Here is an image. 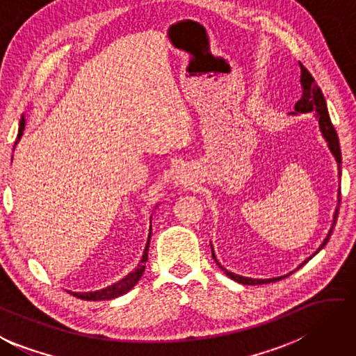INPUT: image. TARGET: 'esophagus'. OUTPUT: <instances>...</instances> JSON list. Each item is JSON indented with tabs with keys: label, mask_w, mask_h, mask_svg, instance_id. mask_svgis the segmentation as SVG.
<instances>
[{
	"label": "esophagus",
	"mask_w": 356,
	"mask_h": 356,
	"mask_svg": "<svg viewBox=\"0 0 356 356\" xmlns=\"http://www.w3.org/2000/svg\"><path fill=\"white\" fill-rule=\"evenodd\" d=\"M176 180H177V182H179V184H184V182H185V180H186V177L184 176V174H180V172H177V176H176Z\"/></svg>",
	"instance_id": "1"
}]
</instances>
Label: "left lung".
<instances>
[{
	"instance_id": "1",
	"label": "left lung",
	"mask_w": 356,
	"mask_h": 356,
	"mask_svg": "<svg viewBox=\"0 0 356 356\" xmlns=\"http://www.w3.org/2000/svg\"><path fill=\"white\" fill-rule=\"evenodd\" d=\"M300 65V86H302V98L296 102L294 106V115L297 113H309V112H316L314 116L316 118L319 120V127H321V132L322 135H324L325 141L328 143V147H330L332 154L334 156L336 161H338V170H339V176H341V147H339V140H338V134H336L334 127L332 124V120H330V115H328V111H327V102H325V98L324 95H322L321 88L318 83H316L314 77L309 74V71L302 65V63H299ZM341 193L338 196V207H336L334 210V216H333V224H332V229L330 232H328V235L325 236L324 243L321 244V248L314 252L313 255L318 254V252L324 248V245L328 243V240H330L332 236V232H333V227L336 224V219H338V213H339V202H341ZM211 255L213 258H215V261L218 263L216 257H215V252H213L211 249ZM312 255V257H313ZM309 257V258H312ZM309 258H307L305 261H303L302 264H305ZM219 264V263H218ZM300 264V266H302ZM299 266V268H300ZM219 268L224 269L221 264H219ZM224 273L227 274L232 280H235L238 283H243V285H263V283H270V282H277V280H282L283 277H288V275H283V277H277V279H249V277H241L238 274H234V273H229L227 269H224Z\"/></svg>"
}]
</instances>
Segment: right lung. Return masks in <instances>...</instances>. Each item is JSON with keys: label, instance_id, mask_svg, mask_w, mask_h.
Wrapping results in <instances>:
<instances>
[{"label": "right lung", "instance_id": "right-lung-1", "mask_svg": "<svg viewBox=\"0 0 356 356\" xmlns=\"http://www.w3.org/2000/svg\"><path fill=\"white\" fill-rule=\"evenodd\" d=\"M23 129H24V116H22V121H20V134H18V138L22 137ZM149 238H151V232H149V236H147L146 249L143 252V257H141V261L138 263V266L135 268V270H132L131 274H127L124 279L113 283L112 286H107L99 291H93V293H71V294L82 300H111V299H115V297L126 294L127 291H131L135 285H137V282L141 279V275L145 273V268H146L145 264L147 261V250H149Z\"/></svg>", "mask_w": 356, "mask_h": 356}]
</instances>
